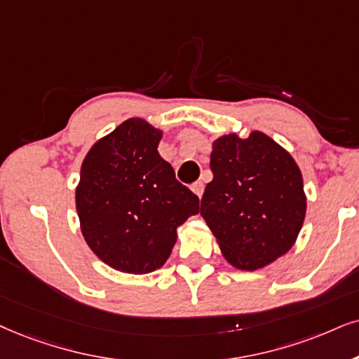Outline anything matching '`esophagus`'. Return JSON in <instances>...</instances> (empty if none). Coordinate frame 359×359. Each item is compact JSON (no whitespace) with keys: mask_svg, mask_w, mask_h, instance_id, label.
Listing matches in <instances>:
<instances>
[{"mask_svg":"<svg viewBox=\"0 0 359 359\" xmlns=\"http://www.w3.org/2000/svg\"><path fill=\"white\" fill-rule=\"evenodd\" d=\"M192 192L194 194H197L198 197H202V194H203V182H195V184H192Z\"/></svg>","mask_w":359,"mask_h":359,"instance_id":"34e87169","label":"esophagus"}]
</instances>
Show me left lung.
I'll return each mask as SVG.
<instances>
[{"mask_svg":"<svg viewBox=\"0 0 359 359\" xmlns=\"http://www.w3.org/2000/svg\"><path fill=\"white\" fill-rule=\"evenodd\" d=\"M201 215L230 265L266 266L293 247L306 212L303 177L293 157L263 133L222 135L210 156Z\"/></svg>","mask_w":359,"mask_h":359,"instance_id":"left-lung-1","label":"left lung"}]
</instances>
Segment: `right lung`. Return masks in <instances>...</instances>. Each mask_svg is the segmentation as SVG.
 I'll return each instance as SVG.
<instances>
[{
    "label": "right lung",
    "instance_id": "add662e5",
    "mask_svg": "<svg viewBox=\"0 0 359 359\" xmlns=\"http://www.w3.org/2000/svg\"><path fill=\"white\" fill-rule=\"evenodd\" d=\"M161 137V130L133 117L97 140L81 167V230L90 250L124 273L161 269L177 242V226L201 210L197 195L158 156Z\"/></svg>",
    "mask_w": 359,
    "mask_h": 359
}]
</instances>
